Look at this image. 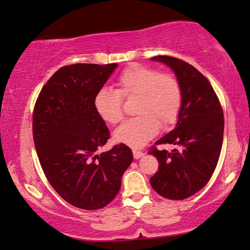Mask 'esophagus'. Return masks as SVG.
<instances>
[{"label":"esophagus","mask_w":250,"mask_h":250,"mask_svg":"<svg viewBox=\"0 0 250 250\" xmlns=\"http://www.w3.org/2000/svg\"><path fill=\"white\" fill-rule=\"evenodd\" d=\"M132 154H133V157H135L136 160H138V159H140V157H143L144 155H145V153L140 152V150H136V149L132 150Z\"/></svg>","instance_id":"1"}]
</instances>
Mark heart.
Masks as SVG:
<instances>
[{
    "instance_id": "heart-1",
    "label": "heart",
    "mask_w": 250,
    "mask_h": 250,
    "mask_svg": "<svg viewBox=\"0 0 250 250\" xmlns=\"http://www.w3.org/2000/svg\"><path fill=\"white\" fill-rule=\"evenodd\" d=\"M122 98H137L135 113L139 117L125 122L114 131V140L132 148H142L178 120L182 90L174 77L149 66L132 64L119 76L117 90L102 88L95 95L94 107L102 120L115 125L124 119Z\"/></svg>"
}]
</instances>
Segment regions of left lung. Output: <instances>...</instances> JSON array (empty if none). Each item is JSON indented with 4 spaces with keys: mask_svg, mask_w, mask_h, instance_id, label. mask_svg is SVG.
<instances>
[{
    "mask_svg": "<svg viewBox=\"0 0 250 250\" xmlns=\"http://www.w3.org/2000/svg\"><path fill=\"white\" fill-rule=\"evenodd\" d=\"M171 68L182 90V106L175 128L155 143L178 148L148 154L159 161V171L149 179L154 190L167 199H186L209 181L223 143V111L210 83L189 63L172 56L150 59Z\"/></svg>",
    "mask_w": 250,
    "mask_h": 250,
    "instance_id": "left-lung-1",
    "label": "left lung"
}]
</instances>
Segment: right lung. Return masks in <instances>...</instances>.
<instances>
[{"mask_svg": "<svg viewBox=\"0 0 250 250\" xmlns=\"http://www.w3.org/2000/svg\"><path fill=\"white\" fill-rule=\"evenodd\" d=\"M77 63L59 69L42 88L34 108L33 135L42 168L65 202L98 209L118 195L132 152L125 144L101 154L110 138L94 97L117 68Z\"/></svg>", "mask_w": 250, "mask_h": 250, "instance_id": "1", "label": "right lung"}]
</instances>
